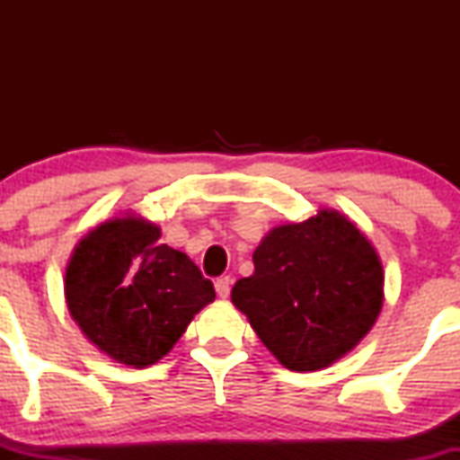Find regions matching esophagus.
I'll list each match as a JSON object with an SVG mask.
<instances>
[{"label":"esophagus","instance_id":"34e87169","mask_svg":"<svg viewBox=\"0 0 460 460\" xmlns=\"http://www.w3.org/2000/svg\"><path fill=\"white\" fill-rule=\"evenodd\" d=\"M214 288H216V294H218V298H229V292H231V279H229V277H220V279H216Z\"/></svg>","mask_w":460,"mask_h":460}]
</instances>
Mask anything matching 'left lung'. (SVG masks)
Here are the masks:
<instances>
[{
    "instance_id": "obj_1",
    "label": "left lung",
    "mask_w": 460,
    "mask_h": 460,
    "mask_svg": "<svg viewBox=\"0 0 460 460\" xmlns=\"http://www.w3.org/2000/svg\"><path fill=\"white\" fill-rule=\"evenodd\" d=\"M252 263L255 272L234 285L231 303L283 367H329L376 324L385 300L381 257L337 209L277 225Z\"/></svg>"
}]
</instances>
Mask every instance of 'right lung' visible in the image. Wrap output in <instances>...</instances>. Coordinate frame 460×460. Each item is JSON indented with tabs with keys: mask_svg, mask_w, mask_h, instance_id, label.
<instances>
[{
	"mask_svg": "<svg viewBox=\"0 0 460 460\" xmlns=\"http://www.w3.org/2000/svg\"><path fill=\"white\" fill-rule=\"evenodd\" d=\"M160 235L145 216H112L77 242L66 263L65 298L79 331L112 361L136 369L166 357L216 298L212 281Z\"/></svg>",
	"mask_w": 460,
	"mask_h": 460,
	"instance_id": "obj_1",
	"label": "right lung"
}]
</instances>
